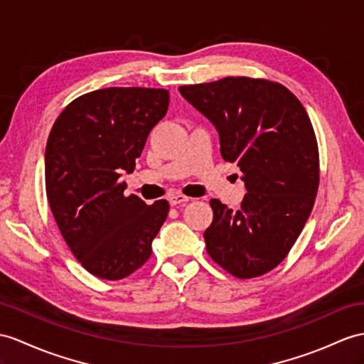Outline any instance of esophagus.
Segmentation results:
<instances>
[{
	"instance_id": "obj_1",
	"label": "esophagus",
	"mask_w": 364,
	"mask_h": 364,
	"mask_svg": "<svg viewBox=\"0 0 364 364\" xmlns=\"http://www.w3.org/2000/svg\"><path fill=\"white\" fill-rule=\"evenodd\" d=\"M188 200H190V198L185 196V194H181V193H174V194H170V196H168V202H170L173 207L179 205V203L188 202Z\"/></svg>"
}]
</instances>
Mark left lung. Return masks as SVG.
<instances>
[{"instance_id":"left-lung-1","label":"left lung","mask_w":364,"mask_h":364,"mask_svg":"<svg viewBox=\"0 0 364 364\" xmlns=\"http://www.w3.org/2000/svg\"><path fill=\"white\" fill-rule=\"evenodd\" d=\"M179 91L216 127L220 154L237 164L247 190L237 211L210 200L207 253L236 278L261 277L284 261L314 208L320 154L312 122L272 80L225 77Z\"/></svg>"}]
</instances>
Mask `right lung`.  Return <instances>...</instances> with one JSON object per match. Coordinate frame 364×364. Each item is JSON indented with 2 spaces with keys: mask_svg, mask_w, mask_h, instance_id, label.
Returning <instances> with one entry per match:
<instances>
[{
  "mask_svg": "<svg viewBox=\"0 0 364 364\" xmlns=\"http://www.w3.org/2000/svg\"><path fill=\"white\" fill-rule=\"evenodd\" d=\"M168 103L166 90L105 87L77 97L50 129L44 154L49 207L70 252L97 278H127L153 253L170 205L125 196L120 176L134 171Z\"/></svg>",
  "mask_w": 364,
  "mask_h": 364,
  "instance_id": "add662e5",
  "label": "right lung"
}]
</instances>
